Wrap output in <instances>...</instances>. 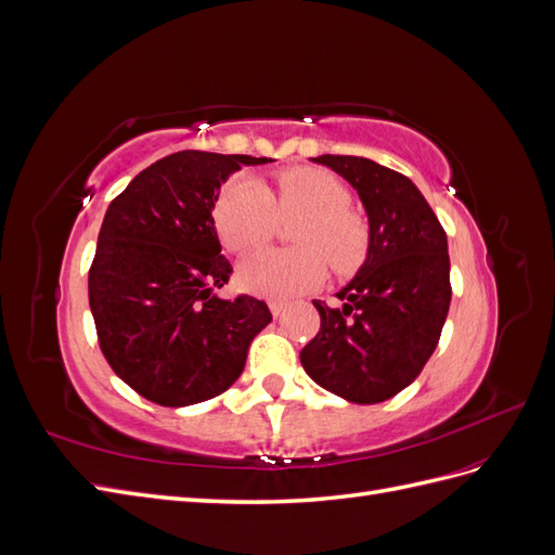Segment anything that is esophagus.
I'll return each instance as SVG.
<instances>
[{
    "label": "esophagus",
    "mask_w": 555,
    "mask_h": 555,
    "mask_svg": "<svg viewBox=\"0 0 555 555\" xmlns=\"http://www.w3.org/2000/svg\"><path fill=\"white\" fill-rule=\"evenodd\" d=\"M268 308H271V312H273L275 319L284 317V310H287V306H284L282 300H271V304H268Z\"/></svg>",
    "instance_id": "34e87169"
}]
</instances>
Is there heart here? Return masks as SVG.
Returning <instances> with one entry per match:
<instances>
[{"label":"heart","instance_id":"b5f03b06","mask_svg":"<svg viewBox=\"0 0 555 555\" xmlns=\"http://www.w3.org/2000/svg\"><path fill=\"white\" fill-rule=\"evenodd\" d=\"M349 190L322 169H292L278 178V194L257 178H243L217 204V229L233 251L257 249L271 241L282 220L300 217L292 231L294 249H261L241 263V282L249 292L292 298L326 278V259L335 271L354 268L367 245V229L349 208Z\"/></svg>","mask_w":555,"mask_h":555}]
</instances>
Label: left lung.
I'll return each mask as SVG.
<instances>
[{"label": "left lung", "mask_w": 555, "mask_h": 555, "mask_svg": "<svg viewBox=\"0 0 555 555\" xmlns=\"http://www.w3.org/2000/svg\"><path fill=\"white\" fill-rule=\"evenodd\" d=\"M357 190L367 217V249L357 275L312 300L322 326L300 363L322 389L375 405L410 386L438 347L451 304L447 233L416 184L365 157L319 155Z\"/></svg>", "instance_id": "obj_1"}]
</instances>
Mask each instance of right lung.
Masks as SVG:
<instances>
[{"mask_svg": "<svg viewBox=\"0 0 555 555\" xmlns=\"http://www.w3.org/2000/svg\"><path fill=\"white\" fill-rule=\"evenodd\" d=\"M273 159L201 150L150 164L106 210L90 268V310L115 375L164 408L224 393L273 322L259 298L217 296L231 263L212 220L241 166Z\"/></svg>", "mask_w": 555, "mask_h": 555, "instance_id": "add662e5", "label": "right lung"}]
</instances>
